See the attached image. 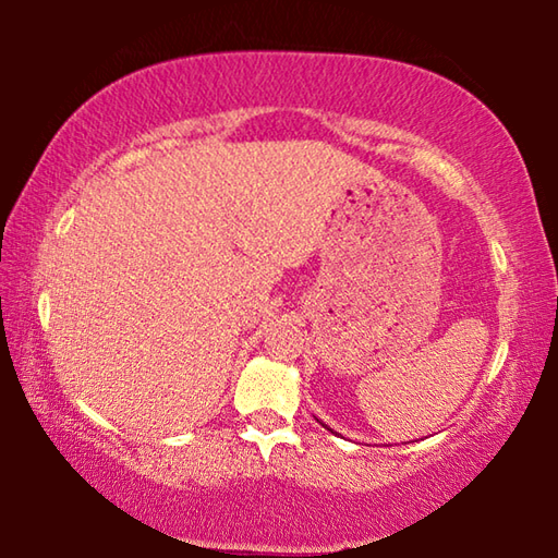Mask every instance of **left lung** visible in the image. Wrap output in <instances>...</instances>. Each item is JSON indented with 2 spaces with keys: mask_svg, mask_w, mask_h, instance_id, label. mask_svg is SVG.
<instances>
[{
  "mask_svg": "<svg viewBox=\"0 0 558 558\" xmlns=\"http://www.w3.org/2000/svg\"><path fill=\"white\" fill-rule=\"evenodd\" d=\"M323 426H325V423H323ZM325 428H327V426H325Z\"/></svg>",
  "mask_w": 558,
  "mask_h": 558,
  "instance_id": "left-lung-1",
  "label": "left lung"
}]
</instances>
